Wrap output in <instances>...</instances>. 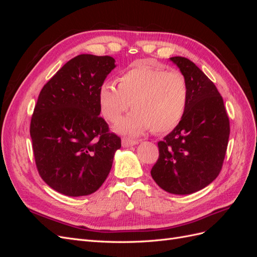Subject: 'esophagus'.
Instances as JSON below:
<instances>
[{
	"label": "esophagus",
	"mask_w": 257,
	"mask_h": 257,
	"mask_svg": "<svg viewBox=\"0 0 257 257\" xmlns=\"http://www.w3.org/2000/svg\"><path fill=\"white\" fill-rule=\"evenodd\" d=\"M138 141L136 139H130V138H122V146L123 147H130V146H134L137 145Z\"/></svg>",
	"instance_id": "34e87169"
}]
</instances>
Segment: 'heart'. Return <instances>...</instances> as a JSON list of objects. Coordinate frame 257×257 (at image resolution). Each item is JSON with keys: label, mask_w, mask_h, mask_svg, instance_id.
<instances>
[{"label": "heart", "mask_w": 257, "mask_h": 257, "mask_svg": "<svg viewBox=\"0 0 257 257\" xmlns=\"http://www.w3.org/2000/svg\"><path fill=\"white\" fill-rule=\"evenodd\" d=\"M189 95L181 72L143 62L118 77V87L112 81L100 84L97 100L100 113L110 123L118 122L132 104L135 110L116 124L115 131L135 136L149 128L157 134L174 130L186 110Z\"/></svg>", "instance_id": "b5f03b06"}]
</instances>
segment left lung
I'll use <instances>...</instances> for the list:
<instances>
[{"label":"left lung","mask_w":257,"mask_h":257,"mask_svg":"<svg viewBox=\"0 0 257 257\" xmlns=\"http://www.w3.org/2000/svg\"><path fill=\"white\" fill-rule=\"evenodd\" d=\"M189 84V103L181 121L158 143L159 159L151 169L164 191L186 195L219 176L229 138V119L214 83L193 62L170 58Z\"/></svg>","instance_id":"1"}]
</instances>
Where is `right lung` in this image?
I'll return each mask as SVG.
<instances>
[{"label":"right lung","mask_w":257,"mask_h":257,"mask_svg":"<svg viewBox=\"0 0 257 257\" xmlns=\"http://www.w3.org/2000/svg\"><path fill=\"white\" fill-rule=\"evenodd\" d=\"M114 62L109 56L79 54L38 95L30 124L36 168L51 189L66 196L97 191L121 148V138L99 116L97 100Z\"/></svg>","instance_id":"1"}]
</instances>
